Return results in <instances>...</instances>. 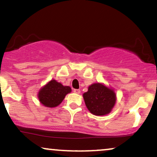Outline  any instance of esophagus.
Listing matches in <instances>:
<instances>
[{"label":"esophagus","instance_id":"1","mask_svg":"<svg viewBox=\"0 0 157 157\" xmlns=\"http://www.w3.org/2000/svg\"><path fill=\"white\" fill-rule=\"evenodd\" d=\"M73 93H75L76 94H79L81 93V90H78V89H74V90H73Z\"/></svg>","mask_w":157,"mask_h":157}]
</instances>
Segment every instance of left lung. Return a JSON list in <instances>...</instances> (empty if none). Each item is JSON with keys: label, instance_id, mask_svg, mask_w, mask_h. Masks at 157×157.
Segmentation results:
<instances>
[{"label": "left lung", "instance_id": "8db88e82", "mask_svg": "<svg viewBox=\"0 0 157 157\" xmlns=\"http://www.w3.org/2000/svg\"><path fill=\"white\" fill-rule=\"evenodd\" d=\"M83 98L88 110L96 116L109 114L117 101L114 90L98 82L90 85Z\"/></svg>", "mask_w": 157, "mask_h": 157}]
</instances>
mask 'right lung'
<instances>
[{
    "instance_id": "right-lung-1",
    "label": "right lung",
    "mask_w": 157,
    "mask_h": 157,
    "mask_svg": "<svg viewBox=\"0 0 157 157\" xmlns=\"http://www.w3.org/2000/svg\"><path fill=\"white\" fill-rule=\"evenodd\" d=\"M71 93L69 86H64L55 79H52L39 90L37 97L44 106L53 108L59 106L66 95Z\"/></svg>"
}]
</instances>
